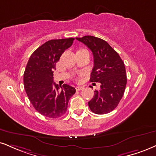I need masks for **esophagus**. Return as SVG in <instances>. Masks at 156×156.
I'll use <instances>...</instances> for the list:
<instances>
[{
  "label": "esophagus",
  "mask_w": 156,
  "mask_h": 156,
  "mask_svg": "<svg viewBox=\"0 0 156 156\" xmlns=\"http://www.w3.org/2000/svg\"><path fill=\"white\" fill-rule=\"evenodd\" d=\"M82 89H84V87H82V86H77V87H76V90H77V91L82 90Z\"/></svg>",
  "instance_id": "1"
}]
</instances>
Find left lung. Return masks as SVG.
Masks as SVG:
<instances>
[{
    "mask_svg": "<svg viewBox=\"0 0 156 156\" xmlns=\"http://www.w3.org/2000/svg\"><path fill=\"white\" fill-rule=\"evenodd\" d=\"M91 50L94 66L90 81L100 82L101 89L94 91L88 102L90 110L96 114H105L117 107L126 85L124 63L118 53L105 40L94 36L76 37Z\"/></svg>",
    "mask_w": 156,
    "mask_h": 156,
    "instance_id": "obj_1",
    "label": "left lung"
}]
</instances>
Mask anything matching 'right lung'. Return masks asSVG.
Masks as SVG:
<instances>
[{"label": "right lung", "instance_id": "right-lung-1", "mask_svg": "<svg viewBox=\"0 0 156 156\" xmlns=\"http://www.w3.org/2000/svg\"><path fill=\"white\" fill-rule=\"evenodd\" d=\"M74 40H48L33 52L27 64L24 73L25 91L34 109L44 116H62L66 112L69 99L76 92L72 86L64 84L61 87L53 82L55 64Z\"/></svg>", "mask_w": 156, "mask_h": 156}]
</instances>
